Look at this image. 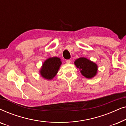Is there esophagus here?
<instances>
[{"instance_id": "1", "label": "esophagus", "mask_w": 126, "mask_h": 126, "mask_svg": "<svg viewBox=\"0 0 126 126\" xmlns=\"http://www.w3.org/2000/svg\"><path fill=\"white\" fill-rule=\"evenodd\" d=\"M70 62H71V60H67L66 61V63H70Z\"/></svg>"}]
</instances>
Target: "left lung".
<instances>
[{"instance_id": "8db88e82", "label": "left lung", "mask_w": 126, "mask_h": 126, "mask_svg": "<svg viewBox=\"0 0 126 126\" xmlns=\"http://www.w3.org/2000/svg\"><path fill=\"white\" fill-rule=\"evenodd\" d=\"M74 63L79 69L81 75L87 79H92L97 75L98 66L94 62L85 57H80L76 60Z\"/></svg>"}]
</instances>
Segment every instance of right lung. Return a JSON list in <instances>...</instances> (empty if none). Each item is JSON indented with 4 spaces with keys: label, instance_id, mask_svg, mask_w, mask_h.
I'll return each instance as SVG.
<instances>
[{
    "label": "right lung",
    "instance_id": "right-lung-1",
    "mask_svg": "<svg viewBox=\"0 0 126 126\" xmlns=\"http://www.w3.org/2000/svg\"><path fill=\"white\" fill-rule=\"evenodd\" d=\"M61 64V59L57 57L47 58L44 62L39 69L41 76L46 80H52L57 74Z\"/></svg>",
    "mask_w": 126,
    "mask_h": 126
}]
</instances>
